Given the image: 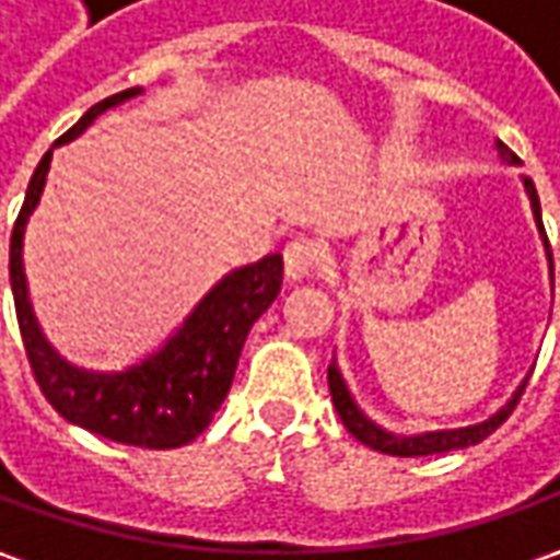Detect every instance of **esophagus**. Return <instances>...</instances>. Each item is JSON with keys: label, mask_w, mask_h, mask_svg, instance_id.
Wrapping results in <instances>:
<instances>
[{"label": "esophagus", "mask_w": 560, "mask_h": 560, "mask_svg": "<svg viewBox=\"0 0 560 560\" xmlns=\"http://www.w3.org/2000/svg\"><path fill=\"white\" fill-rule=\"evenodd\" d=\"M318 262V244L313 238H294L284 247V276L291 281L306 279Z\"/></svg>", "instance_id": "obj_1"}]
</instances>
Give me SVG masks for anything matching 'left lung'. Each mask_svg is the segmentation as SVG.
Masks as SVG:
<instances>
[{
  "instance_id": "8db88e82",
  "label": "left lung",
  "mask_w": 560,
  "mask_h": 560,
  "mask_svg": "<svg viewBox=\"0 0 560 560\" xmlns=\"http://www.w3.org/2000/svg\"><path fill=\"white\" fill-rule=\"evenodd\" d=\"M499 148V154H502V161H509V164H521L517 161V154H511L509 148L502 145V142H495ZM524 188H527V198H530L533 207V220L539 225V235H542V244H546V254H549V276L555 281V266H551V247L549 238H546V229H542V210H539V195H536V185L533 179L524 176ZM328 387H331V402H335V409H338L340 421H343V428L350 431V434L357 436L359 443H365V446H372L377 453L384 455H399V458H415V455H436V453H453V450H465V446H474V443H480V440H487V436L514 412V406H517V399L524 394V387H527V377L521 381V387L514 390L509 402L499 409L495 415H490L487 421H480V424H468V428H453V431H424V434H412V436H402V434H390V431H384L381 424H375L369 415L362 412L357 406V399L350 396L347 390V381L340 375L338 362L331 359V365H328Z\"/></svg>"
}]
</instances>
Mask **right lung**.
Instances as JSON below:
<instances>
[{
    "mask_svg": "<svg viewBox=\"0 0 560 560\" xmlns=\"http://www.w3.org/2000/svg\"><path fill=\"white\" fill-rule=\"evenodd\" d=\"M136 95H142L139 86L124 89L89 107L39 161L11 232V294L33 377L58 415H65L70 424H80L114 443L176 450L207 431V424L213 421L229 394L247 331L272 306V300L279 298L281 254H269L222 276L183 325L166 338L161 350H154L151 357L124 372H89L61 357L33 316L24 276V232L30 213L43 198L51 151L83 136L86 126L102 117L107 107L124 105Z\"/></svg>",
    "mask_w": 560,
    "mask_h": 560,
    "instance_id": "obj_1",
    "label": "right lung"
}]
</instances>
